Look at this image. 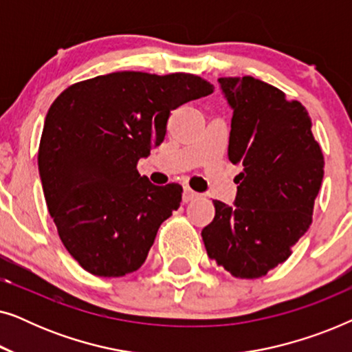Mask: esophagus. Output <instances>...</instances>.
<instances>
[{"label":"esophagus","instance_id":"esophagus-1","mask_svg":"<svg viewBox=\"0 0 352 352\" xmlns=\"http://www.w3.org/2000/svg\"><path fill=\"white\" fill-rule=\"evenodd\" d=\"M200 197V194L199 192H195V190H192L190 187H184V190H182V200L186 201H192V200H195V199H199Z\"/></svg>","mask_w":352,"mask_h":352}]
</instances>
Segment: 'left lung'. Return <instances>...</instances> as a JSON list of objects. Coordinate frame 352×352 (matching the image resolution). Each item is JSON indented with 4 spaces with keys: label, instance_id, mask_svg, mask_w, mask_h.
I'll return each mask as SVG.
<instances>
[{
    "label": "left lung",
    "instance_id": "obj_1",
    "mask_svg": "<svg viewBox=\"0 0 352 352\" xmlns=\"http://www.w3.org/2000/svg\"><path fill=\"white\" fill-rule=\"evenodd\" d=\"M232 109L229 160L243 166L234 206L219 200L201 230L206 253L234 277L266 276L312 223L324 155L298 100L253 76L218 78Z\"/></svg>",
    "mask_w": 352,
    "mask_h": 352
}]
</instances>
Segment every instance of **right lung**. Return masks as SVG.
Wrapping results in <instances>:
<instances>
[{"instance_id":"right-lung-1","label":"right lung","mask_w":352,"mask_h":352,"mask_svg":"<svg viewBox=\"0 0 352 352\" xmlns=\"http://www.w3.org/2000/svg\"><path fill=\"white\" fill-rule=\"evenodd\" d=\"M211 93L190 74L117 72L72 85L52 102L38 170L62 243L85 271L122 277L146 261L182 187L152 184L136 165L163 142L171 110Z\"/></svg>"}]
</instances>
